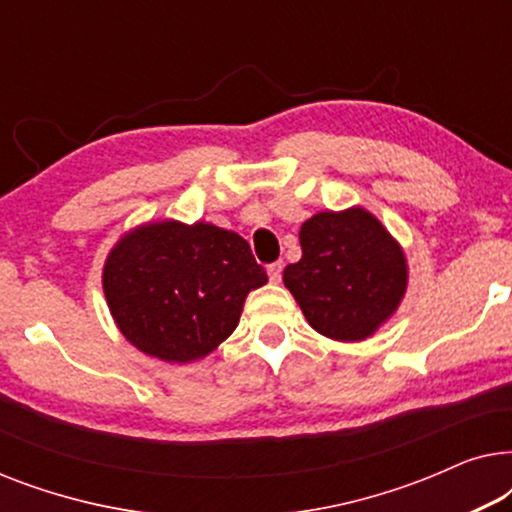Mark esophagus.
<instances>
[{
  "label": "esophagus",
  "instance_id": "1",
  "mask_svg": "<svg viewBox=\"0 0 512 512\" xmlns=\"http://www.w3.org/2000/svg\"><path fill=\"white\" fill-rule=\"evenodd\" d=\"M282 270H284V263L282 261H277V263H270L268 265V277H270V282H279V279H282Z\"/></svg>",
  "mask_w": 512,
  "mask_h": 512
}]
</instances>
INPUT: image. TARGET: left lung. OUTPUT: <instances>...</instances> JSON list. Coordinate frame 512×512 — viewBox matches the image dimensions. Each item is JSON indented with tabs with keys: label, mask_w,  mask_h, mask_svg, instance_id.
<instances>
[{
	"label": "left lung",
	"mask_w": 512,
	"mask_h": 512,
	"mask_svg": "<svg viewBox=\"0 0 512 512\" xmlns=\"http://www.w3.org/2000/svg\"><path fill=\"white\" fill-rule=\"evenodd\" d=\"M303 258L284 268V286L307 324L338 342H361L394 317L408 289V258L363 207L319 212L300 226Z\"/></svg>",
	"instance_id": "1"
}]
</instances>
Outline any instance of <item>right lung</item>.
<instances>
[{"label": "right lung", "instance_id": "right-lung-1", "mask_svg": "<svg viewBox=\"0 0 512 512\" xmlns=\"http://www.w3.org/2000/svg\"><path fill=\"white\" fill-rule=\"evenodd\" d=\"M265 282L249 242L207 221H146L121 235L102 268L116 328L165 363L212 354L240 324L249 291Z\"/></svg>", "mask_w": 512, "mask_h": 512}]
</instances>
